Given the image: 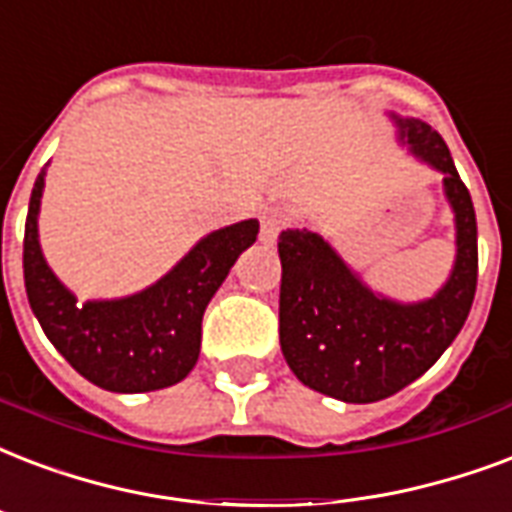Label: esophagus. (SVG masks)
<instances>
[{
	"label": "esophagus",
	"instance_id": "1",
	"mask_svg": "<svg viewBox=\"0 0 512 512\" xmlns=\"http://www.w3.org/2000/svg\"><path fill=\"white\" fill-rule=\"evenodd\" d=\"M287 222H290V214L279 209V206H271V209H265L260 214V241L263 244H273L276 236H279V230L287 228Z\"/></svg>",
	"mask_w": 512,
	"mask_h": 512
}]
</instances>
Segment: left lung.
Instances as JSON below:
<instances>
[{"label":"left lung","mask_w":512,"mask_h":512,"mask_svg":"<svg viewBox=\"0 0 512 512\" xmlns=\"http://www.w3.org/2000/svg\"><path fill=\"white\" fill-rule=\"evenodd\" d=\"M397 142L443 177L454 212L456 255L435 295L395 300L373 290L330 241L306 228L279 236V343L290 370L314 392L343 403H376L424 376L454 343L478 284V225L443 136L419 117L389 112Z\"/></svg>","instance_id":"left-lung-1"}]
</instances>
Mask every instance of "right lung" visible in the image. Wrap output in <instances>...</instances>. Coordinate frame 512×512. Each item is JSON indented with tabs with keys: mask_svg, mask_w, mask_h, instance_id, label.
<instances>
[{
	"mask_svg": "<svg viewBox=\"0 0 512 512\" xmlns=\"http://www.w3.org/2000/svg\"><path fill=\"white\" fill-rule=\"evenodd\" d=\"M45 169L29 198L23 233V282L48 341L91 384L107 392H155L179 384L201 354V322L233 263L255 244L260 222L206 233L169 273L126 298L77 300L39 244Z\"/></svg>",
	"mask_w": 512,
	"mask_h": 512,
	"instance_id": "add662e5",
	"label": "right lung"
}]
</instances>
